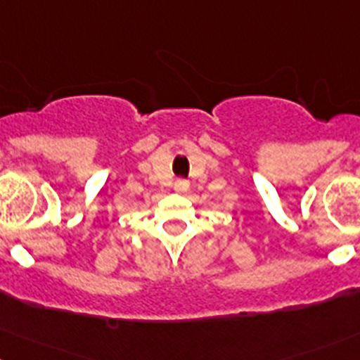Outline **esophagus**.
Segmentation results:
<instances>
[{
  "mask_svg": "<svg viewBox=\"0 0 360 360\" xmlns=\"http://www.w3.org/2000/svg\"><path fill=\"white\" fill-rule=\"evenodd\" d=\"M175 191L176 192H187L188 191V181L187 180H176L175 181Z\"/></svg>",
  "mask_w": 360,
  "mask_h": 360,
  "instance_id": "esophagus-1",
  "label": "esophagus"
}]
</instances>
